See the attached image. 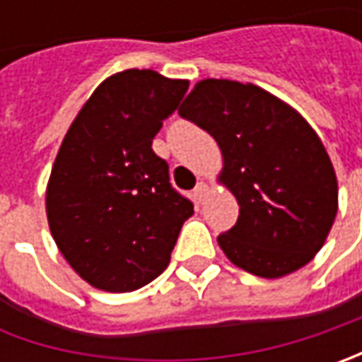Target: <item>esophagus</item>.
Wrapping results in <instances>:
<instances>
[{"label":"esophagus","instance_id":"obj_1","mask_svg":"<svg viewBox=\"0 0 362 362\" xmlns=\"http://www.w3.org/2000/svg\"><path fill=\"white\" fill-rule=\"evenodd\" d=\"M207 191H209V187H207L203 181H199V183H197V187L193 189V195H195V199H197V202L202 203L203 199H205V195H207Z\"/></svg>","mask_w":362,"mask_h":362}]
</instances>
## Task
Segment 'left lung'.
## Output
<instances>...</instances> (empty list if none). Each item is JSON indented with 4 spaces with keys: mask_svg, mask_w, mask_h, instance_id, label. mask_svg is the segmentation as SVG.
<instances>
[{
    "mask_svg": "<svg viewBox=\"0 0 362 362\" xmlns=\"http://www.w3.org/2000/svg\"><path fill=\"white\" fill-rule=\"evenodd\" d=\"M223 155L219 183L240 216L217 238L231 264L259 278L306 266L325 245L339 209L327 148L292 106L254 84L207 78L179 108Z\"/></svg>",
    "mask_w": 362,
    "mask_h": 362,
    "instance_id": "1",
    "label": "left lung"
}]
</instances>
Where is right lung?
I'll use <instances>...</instances> for the list:
<instances>
[{"mask_svg":"<svg viewBox=\"0 0 362 362\" xmlns=\"http://www.w3.org/2000/svg\"><path fill=\"white\" fill-rule=\"evenodd\" d=\"M187 88L155 70L112 74L64 136L46 189L49 231L72 270L98 290L153 282L193 216L151 146Z\"/></svg>","mask_w":362,"mask_h":362,"instance_id":"right-lung-1","label":"right lung"}]
</instances>
